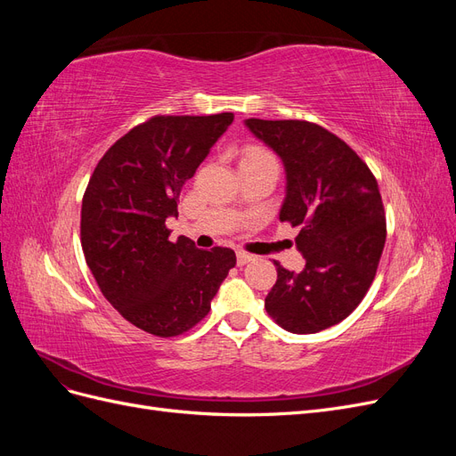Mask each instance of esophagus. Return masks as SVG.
<instances>
[{"mask_svg": "<svg viewBox=\"0 0 456 456\" xmlns=\"http://www.w3.org/2000/svg\"><path fill=\"white\" fill-rule=\"evenodd\" d=\"M236 256H238V266H243L249 260H253V255L251 253H245V251H238Z\"/></svg>", "mask_w": 456, "mask_h": 456, "instance_id": "34e87169", "label": "esophagus"}]
</instances>
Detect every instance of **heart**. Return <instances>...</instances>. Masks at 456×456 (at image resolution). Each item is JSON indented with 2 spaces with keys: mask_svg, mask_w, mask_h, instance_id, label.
Wrapping results in <instances>:
<instances>
[{
  "mask_svg": "<svg viewBox=\"0 0 456 456\" xmlns=\"http://www.w3.org/2000/svg\"><path fill=\"white\" fill-rule=\"evenodd\" d=\"M255 161H266V163L278 165V161H275L273 154L268 148H262V146L245 148L243 156H241V163H255Z\"/></svg>",
  "mask_w": 456,
  "mask_h": 456,
  "instance_id": "heart-1",
  "label": "heart"
}]
</instances>
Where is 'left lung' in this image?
Segmentation results:
<instances>
[{
  "label": "left lung",
  "instance_id": "obj_1",
  "mask_svg": "<svg viewBox=\"0 0 456 456\" xmlns=\"http://www.w3.org/2000/svg\"><path fill=\"white\" fill-rule=\"evenodd\" d=\"M275 150L287 171L280 220L298 228L306 265L289 272L273 260L278 280L265 308L297 335L340 323L360 306L375 280L386 243V213L375 175L355 151L317 123L247 119Z\"/></svg>",
  "mask_w": 456,
  "mask_h": 456
}]
</instances>
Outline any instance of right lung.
Segmentation results:
<instances>
[{
    "mask_svg": "<svg viewBox=\"0 0 456 456\" xmlns=\"http://www.w3.org/2000/svg\"><path fill=\"white\" fill-rule=\"evenodd\" d=\"M232 112L151 116L106 150L81 201V249L104 298L129 323L171 338L196 327L236 253L169 238L165 220Z\"/></svg>",
    "mask_w": 456,
    "mask_h": 456,
    "instance_id": "obj_1",
    "label": "right lung"
}]
</instances>
